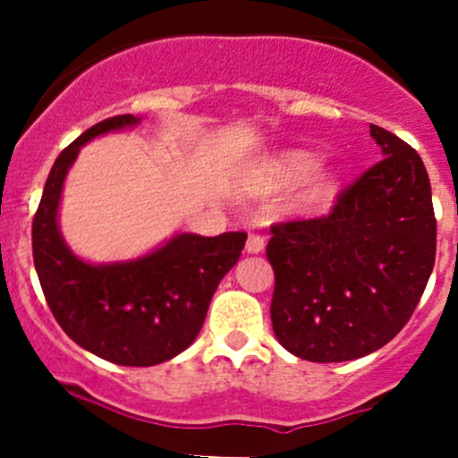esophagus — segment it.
<instances>
[{"instance_id": "obj_1", "label": "esophagus", "mask_w": 458, "mask_h": 458, "mask_svg": "<svg viewBox=\"0 0 458 458\" xmlns=\"http://www.w3.org/2000/svg\"><path fill=\"white\" fill-rule=\"evenodd\" d=\"M263 246H266V242H263V237H259V234H248V242H246V252L248 255H259V252L263 250Z\"/></svg>"}]
</instances>
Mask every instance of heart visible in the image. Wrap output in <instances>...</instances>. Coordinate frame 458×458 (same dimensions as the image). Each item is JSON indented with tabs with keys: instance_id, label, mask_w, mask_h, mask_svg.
<instances>
[{
	"instance_id": "1",
	"label": "heart",
	"mask_w": 458,
	"mask_h": 458,
	"mask_svg": "<svg viewBox=\"0 0 458 458\" xmlns=\"http://www.w3.org/2000/svg\"><path fill=\"white\" fill-rule=\"evenodd\" d=\"M318 157L308 150H284L257 168L252 191L259 195H276L301 184L297 208L306 212L323 210L336 199L341 188V170L336 165H317Z\"/></svg>"
}]
</instances>
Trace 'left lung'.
Segmentation results:
<instances>
[{
	"mask_svg": "<svg viewBox=\"0 0 458 458\" xmlns=\"http://www.w3.org/2000/svg\"><path fill=\"white\" fill-rule=\"evenodd\" d=\"M383 159L321 219L272 225V330L294 357L339 363L394 339L437 255L428 170L403 140L370 123Z\"/></svg>",
	"mask_w": 458,
	"mask_h": 458,
	"instance_id": "left-lung-1",
	"label": "left lung"
}]
</instances>
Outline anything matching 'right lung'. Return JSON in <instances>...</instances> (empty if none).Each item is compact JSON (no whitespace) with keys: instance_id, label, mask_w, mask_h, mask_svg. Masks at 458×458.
Masks as SVG:
<instances>
[{"instance_id":"1","label":"right lung","mask_w":458,"mask_h":458,"mask_svg":"<svg viewBox=\"0 0 458 458\" xmlns=\"http://www.w3.org/2000/svg\"><path fill=\"white\" fill-rule=\"evenodd\" d=\"M137 123L135 114L104 119L62 150L32 221V259L50 310L77 345L117 366L146 368L177 357L197 339L212 294L242 257L248 234L179 233L128 261L77 257L59 230L68 170L88 141Z\"/></svg>"}]
</instances>
